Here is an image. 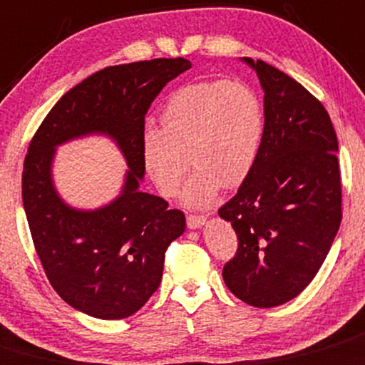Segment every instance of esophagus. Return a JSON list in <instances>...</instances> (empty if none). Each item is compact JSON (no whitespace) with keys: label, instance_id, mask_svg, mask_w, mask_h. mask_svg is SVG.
I'll list each match as a JSON object with an SVG mask.
<instances>
[{"label":"esophagus","instance_id":"esophagus-1","mask_svg":"<svg viewBox=\"0 0 365 365\" xmlns=\"http://www.w3.org/2000/svg\"><path fill=\"white\" fill-rule=\"evenodd\" d=\"M205 221H207L205 215H187V226H189L190 230L201 228V226L205 225Z\"/></svg>","mask_w":365,"mask_h":365}]
</instances>
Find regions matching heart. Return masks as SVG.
Here are the masks:
<instances>
[{"mask_svg": "<svg viewBox=\"0 0 365 365\" xmlns=\"http://www.w3.org/2000/svg\"><path fill=\"white\" fill-rule=\"evenodd\" d=\"M162 128L148 125L140 133L144 171L165 197L183 189L187 207H207L221 187H237L251 175L264 140L260 98L246 83L203 80L180 87L162 108Z\"/></svg>", "mask_w": 365, "mask_h": 365, "instance_id": "1", "label": "heart"}]
</instances>
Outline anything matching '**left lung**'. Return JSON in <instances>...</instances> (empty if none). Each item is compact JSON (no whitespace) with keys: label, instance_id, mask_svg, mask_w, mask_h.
I'll return each mask as SVG.
<instances>
[{"label":"left lung","instance_id":"obj_1","mask_svg":"<svg viewBox=\"0 0 365 365\" xmlns=\"http://www.w3.org/2000/svg\"><path fill=\"white\" fill-rule=\"evenodd\" d=\"M264 91L265 130L253 171L219 208L239 247L222 269L226 287L258 309L284 305L323 265L339 232V143L319 100L264 60L242 58Z\"/></svg>","mask_w":365,"mask_h":365}]
</instances>
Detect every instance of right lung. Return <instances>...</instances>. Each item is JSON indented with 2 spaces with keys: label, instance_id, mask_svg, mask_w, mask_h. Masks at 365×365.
Listing matches in <instances>:
<instances>
[{
  "label": "right lung",
  "instance_id": "1",
  "mask_svg": "<svg viewBox=\"0 0 365 365\" xmlns=\"http://www.w3.org/2000/svg\"><path fill=\"white\" fill-rule=\"evenodd\" d=\"M190 69L187 58L105 67L63 94L31 139L23 169V205L49 284L73 309L98 319H125L158 289L164 253L185 230V215L139 189L140 133L165 83ZM105 135L129 164L120 196L93 211L67 205L52 183L56 148Z\"/></svg>",
  "mask_w": 365,
  "mask_h": 365
}]
</instances>
